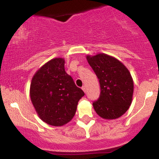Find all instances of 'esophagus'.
<instances>
[{
	"mask_svg": "<svg viewBox=\"0 0 159 159\" xmlns=\"http://www.w3.org/2000/svg\"><path fill=\"white\" fill-rule=\"evenodd\" d=\"M81 89H82V90L84 91V92H86V87H85V86L84 85L82 88H81Z\"/></svg>",
	"mask_w": 159,
	"mask_h": 159,
	"instance_id": "1",
	"label": "esophagus"
}]
</instances>
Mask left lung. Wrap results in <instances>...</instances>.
Instances as JSON below:
<instances>
[{
  "mask_svg": "<svg viewBox=\"0 0 159 159\" xmlns=\"http://www.w3.org/2000/svg\"><path fill=\"white\" fill-rule=\"evenodd\" d=\"M99 80L101 93L93 102L96 113L105 119H115L124 115L131 104L134 83L128 68L118 59L105 54L87 56Z\"/></svg>",
  "mask_w": 159,
  "mask_h": 159,
  "instance_id": "obj_1",
  "label": "left lung"
}]
</instances>
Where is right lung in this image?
I'll return each mask as SVG.
<instances>
[{
    "label": "right lung",
    "instance_id": "1",
    "mask_svg": "<svg viewBox=\"0 0 159 159\" xmlns=\"http://www.w3.org/2000/svg\"><path fill=\"white\" fill-rule=\"evenodd\" d=\"M84 91L65 72V60L57 57L44 64L32 78L30 96L39 118L52 126H62L75 116Z\"/></svg>",
    "mask_w": 159,
    "mask_h": 159
}]
</instances>
